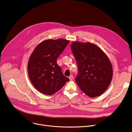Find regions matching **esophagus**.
I'll list each match as a JSON object with an SVG mask.
<instances>
[{"label":"esophagus","instance_id":"1","mask_svg":"<svg viewBox=\"0 0 132 132\" xmlns=\"http://www.w3.org/2000/svg\"><path fill=\"white\" fill-rule=\"evenodd\" d=\"M69 79H70V80L71 81V80H73V79H74V77H73V75H71V76H70V77H69Z\"/></svg>","mask_w":132,"mask_h":132}]
</instances>
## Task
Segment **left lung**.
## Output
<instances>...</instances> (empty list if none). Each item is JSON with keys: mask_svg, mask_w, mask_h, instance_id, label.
Listing matches in <instances>:
<instances>
[{"mask_svg": "<svg viewBox=\"0 0 132 132\" xmlns=\"http://www.w3.org/2000/svg\"><path fill=\"white\" fill-rule=\"evenodd\" d=\"M71 50L77 62L78 74L75 81L90 97L101 95L113 77L111 61L101 48L93 43L74 42Z\"/></svg>", "mask_w": 132, "mask_h": 132, "instance_id": "left-lung-1", "label": "left lung"}]
</instances>
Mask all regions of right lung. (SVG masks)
<instances>
[{
  "label": "right lung",
  "mask_w": 132,
  "mask_h": 132,
  "mask_svg": "<svg viewBox=\"0 0 132 132\" xmlns=\"http://www.w3.org/2000/svg\"><path fill=\"white\" fill-rule=\"evenodd\" d=\"M70 40L48 39L35 48L28 64V73L32 84L38 92L52 95L70 80L62 74L57 59Z\"/></svg>",
  "instance_id": "add662e5"
}]
</instances>
